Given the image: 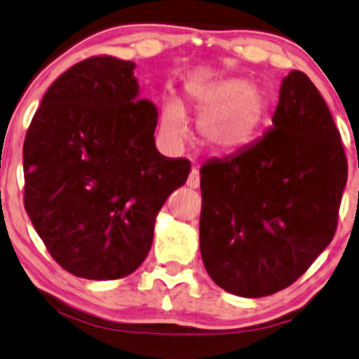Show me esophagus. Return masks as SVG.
Returning a JSON list of instances; mask_svg holds the SVG:
<instances>
[{
  "label": "esophagus",
  "mask_w": 359,
  "mask_h": 359,
  "mask_svg": "<svg viewBox=\"0 0 359 359\" xmlns=\"http://www.w3.org/2000/svg\"><path fill=\"white\" fill-rule=\"evenodd\" d=\"M187 184H188L189 188H193V189L200 188V172H198L196 168H193V170L189 171V176H188Z\"/></svg>",
  "instance_id": "1"
}]
</instances>
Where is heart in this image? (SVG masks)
Masks as SVG:
<instances>
[{
    "instance_id": "1",
    "label": "heart",
    "mask_w": 359,
    "mask_h": 359,
    "mask_svg": "<svg viewBox=\"0 0 359 359\" xmlns=\"http://www.w3.org/2000/svg\"><path fill=\"white\" fill-rule=\"evenodd\" d=\"M188 104L200 114V143L216 156H229L256 138L268 116L271 95L264 86L248 85L246 79L231 78L189 86ZM159 130L172 146L184 140L188 131L187 116L178 101L168 100L163 103Z\"/></svg>"
}]
</instances>
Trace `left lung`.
Masks as SVG:
<instances>
[{"mask_svg": "<svg viewBox=\"0 0 359 359\" xmlns=\"http://www.w3.org/2000/svg\"><path fill=\"white\" fill-rule=\"evenodd\" d=\"M200 248L216 285L263 298L285 290L333 240L348 178L341 135L311 79H283L273 126L201 166Z\"/></svg>", "mask_w": 359, "mask_h": 359, "instance_id": "left-lung-1", "label": "left lung"}]
</instances>
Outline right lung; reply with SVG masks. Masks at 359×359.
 <instances>
[{
    "label": "right lung",
    "instance_id": "add662e5",
    "mask_svg": "<svg viewBox=\"0 0 359 359\" xmlns=\"http://www.w3.org/2000/svg\"><path fill=\"white\" fill-rule=\"evenodd\" d=\"M133 69L108 55L79 61L48 88L26 131V213L53 259L86 280L140 268L158 211L191 170L154 146L158 109L138 98Z\"/></svg>",
    "mask_w": 359,
    "mask_h": 359
}]
</instances>
